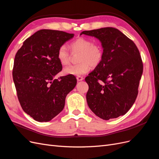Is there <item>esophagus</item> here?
Wrapping results in <instances>:
<instances>
[{"mask_svg":"<svg viewBox=\"0 0 159 159\" xmlns=\"http://www.w3.org/2000/svg\"><path fill=\"white\" fill-rule=\"evenodd\" d=\"M77 78V80L78 81H82V80H84V78L83 77H82V76H77V78Z\"/></svg>","mask_w":159,"mask_h":159,"instance_id":"1","label":"esophagus"}]
</instances>
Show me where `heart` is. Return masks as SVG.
Listing matches in <instances>:
<instances>
[{
    "label": "heart",
    "mask_w": 159,
    "mask_h": 159,
    "mask_svg": "<svg viewBox=\"0 0 159 159\" xmlns=\"http://www.w3.org/2000/svg\"><path fill=\"white\" fill-rule=\"evenodd\" d=\"M72 54L80 53L78 64L71 65L64 69V73L67 75L80 76L88 72L91 66L95 68L101 62L103 57V49L98 43L85 37H79L70 45ZM57 58L60 64L66 66L70 63V54L65 45L59 47Z\"/></svg>",
    "instance_id": "obj_1"
}]
</instances>
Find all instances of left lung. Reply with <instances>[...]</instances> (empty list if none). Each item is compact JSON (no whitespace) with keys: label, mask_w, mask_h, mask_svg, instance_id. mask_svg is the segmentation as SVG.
<instances>
[{"label":"left lung","mask_w":159,"mask_h":159,"mask_svg":"<svg viewBox=\"0 0 159 159\" xmlns=\"http://www.w3.org/2000/svg\"><path fill=\"white\" fill-rule=\"evenodd\" d=\"M101 42V62L85 78L89 85L86 98L96 116L108 120L126 113L138 94L143 65L133 41L114 27L84 31L80 35Z\"/></svg>","instance_id":"8db88e82"}]
</instances>
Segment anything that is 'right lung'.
Returning a JSON list of instances; mask_svg holds the SVG:
<instances>
[{
	"label": "right lung",
	"mask_w": 159,
	"mask_h": 159,
	"mask_svg": "<svg viewBox=\"0 0 159 159\" xmlns=\"http://www.w3.org/2000/svg\"><path fill=\"white\" fill-rule=\"evenodd\" d=\"M74 36L41 30L24 41L16 54L12 76L17 96L24 111L36 121L48 122L61 112L66 97L76 85L72 75L54 78L62 69L58 48Z\"/></svg>",
	"instance_id": "obj_1"
}]
</instances>
